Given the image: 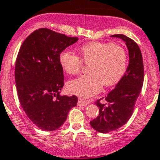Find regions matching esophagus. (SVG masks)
Wrapping results in <instances>:
<instances>
[{
    "label": "esophagus",
    "mask_w": 160,
    "mask_h": 160,
    "mask_svg": "<svg viewBox=\"0 0 160 160\" xmlns=\"http://www.w3.org/2000/svg\"><path fill=\"white\" fill-rule=\"evenodd\" d=\"M90 102L88 101H83V100L82 99H79L78 101V103H77V104H78L79 106H87L88 104H89Z\"/></svg>",
    "instance_id": "esophagus-1"
}]
</instances>
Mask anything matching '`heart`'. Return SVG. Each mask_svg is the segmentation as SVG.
Masks as SVG:
<instances>
[{
	"label": "heart",
	"instance_id": "heart-1",
	"mask_svg": "<svg viewBox=\"0 0 160 160\" xmlns=\"http://www.w3.org/2000/svg\"><path fill=\"white\" fill-rule=\"evenodd\" d=\"M78 56L67 50L60 52L59 62L68 74L80 72L82 62L89 64L87 75L70 80L67 85L72 94L83 99L98 94L102 88L116 84L124 77L128 66V57L123 48L113 43L93 42L78 49Z\"/></svg>",
	"mask_w": 160,
	"mask_h": 160
}]
</instances>
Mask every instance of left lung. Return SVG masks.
Wrapping results in <instances>:
<instances>
[{"label": "left lung", "instance_id": "left-lung-1", "mask_svg": "<svg viewBox=\"0 0 160 160\" xmlns=\"http://www.w3.org/2000/svg\"><path fill=\"white\" fill-rule=\"evenodd\" d=\"M121 38L128 50L129 63L124 77L105 98L106 103L96 102L99 115L90 124L101 133H108L123 126L129 120L141 92L144 80V67L141 50L135 42L125 35H113Z\"/></svg>", "mask_w": 160, "mask_h": 160}]
</instances>
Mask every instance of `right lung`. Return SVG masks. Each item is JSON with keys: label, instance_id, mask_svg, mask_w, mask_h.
<instances>
[{"label": "right lung", "instance_id": "right-lung-1", "mask_svg": "<svg viewBox=\"0 0 160 160\" xmlns=\"http://www.w3.org/2000/svg\"><path fill=\"white\" fill-rule=\"evenodd\" d=\"M77 41V37L43 28L28 35L19 49L14 74L18 97L26 115L40 129L59 128L77 105L75 95L60 94L64 77L59 56Z\"/></svg>", "mask_w": 160, "mask_h": 160}]
</instances>
